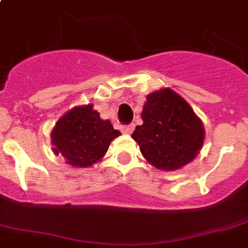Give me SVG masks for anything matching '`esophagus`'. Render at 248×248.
Here are the masks:
<instances>
[{
    "instance_id": "34e87169",
    "label": "esophagus",
    "mask_w": 248,
    "mask_h": 248,
    "mask_svg": "<svg viewBox=\"0 0 248 248\" xmlns=\"http://www.w3.org/2000/svg\"><path fill=\"white\" fill-rule=\"evenodd\" d=\"M133 130H134V125H133V124H130V125L123 126L122 128V132L124 133V134H132Z\"/></svg>"
}]
</instances>
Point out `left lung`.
Instances as JSON below:
<instances>
[{
  "label": "left lung",
  "mask_w": 248,
  "mask_h": 248,
  "mask_svg": "<svg viewBox=\"0 0 248 248\" xmlns=\"http://www.w3.org/2000/svg\"><path fill=\"white\" fill-rule=\"evenodd\" d=\"M142 125L133 139L147 162L163 171L183 169L199 155L204 143V125L189 102L173 90H157L147 95Z\"/></svg>",
  "instance_id": "1"
}]
</instances>
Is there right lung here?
Listing matches in <instances>:
<instances>
[{
	"mask_svg": "<svg viewBox=\"0 0 248 248\" xmlns=\"http://www.w3.org/2000/svg\"><path fill=\"white\" fill-rule=\"evenodd\" d=\"M120 136L110 120H104L93 105H79L67 111L50 133L53 152L72 167H90L105 156L110 143Z\"/></svg>",
	"mask_w": 248,
	"mask_h": 248,
	"instance_id": "1",
	"label": "right lung"
}]
</instances>
